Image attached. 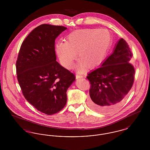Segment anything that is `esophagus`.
I'll use <instances>...</instances> for the list:
<instances>
[{
  "label": "esophagus",
  "mask_w": 150,
  "mask_h": 150,
  "mask_svg": "<svg viewBox=\"0 0 150 150\" xmlns=\"http://www.w3.org/2000/svg\"><path fill=\"white\" fill-rule=\"evenodd\" d=\"M82 78H83V76L81 75H79V74L76 75V79Z\"/></svg>",
  "instance_id": "obj_1"
}]
</instances>
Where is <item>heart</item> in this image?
Returning <instances> with one entry per match:
<instances>
[{
	"label": "heart",
	"mask_w": 150,
	"mask_h": 150,
	"mask_svg": "<svg viewBox=\"0 0 150 150\" xmlns=\"http://www.w3.org/2000/svg\"><path fill=\"white\" fill-rule=\"evenodd\" d=\"M110 40V34L106 30H79L69 34L66 42H58L56 50L61 63L67 69L71 67L78 53L81 61L76 67L83 70L85 64L88 68H93L102 63Z\"/></svg>",
	"instance_id": "heart-1"
}]
</instances>
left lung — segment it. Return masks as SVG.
Segmentation results:
<instances>
[{
    "label": "left lung",
    "mask_w": 150,
    "mask_h": 150,
    "mask_svg": "<svg viewBox=\"0 0 150 150\" xmlns=\"http://www.w3.org/2000/svg\"><path fill=\"white\" fill-rule=\"evenodd\" d=\"M132 57L128 44L121 38L100 67L88 74L91 85L88 105L93 110L110 113L121 106L134 83V68L129 62Z\"/></svg>",
    "instance_id": "obj_1"
}]
</instances>
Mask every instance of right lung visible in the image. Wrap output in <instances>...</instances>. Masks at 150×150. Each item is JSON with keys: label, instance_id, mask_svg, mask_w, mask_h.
<instances>
[{"label": "right lung", "instance_id": "1", "mask_svg": "<svg viewBox=\"0 0 150 150\" xmlns=\"http://www.w3.org/2000/svg\"><path fill=\"white\" fill-rule=\"evenodd\" d=\"M67 28L41 25L22 42L16 61L17 78L26 100L47 115L61 111L67 102V90L74 74L56 61L55 40Z\"/></svg>", "mask_w": 150, "mask_h": 150}]
</instances>
